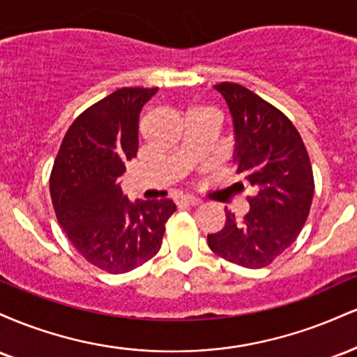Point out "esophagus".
<instances>
[{
  "mask_svg": "<svg viewBox=\"0 0 357 357\" xmlns=\"http://www.w3.org/2000/svg\"><path fill=\"white\" fill-rule=\"evenodd\" d=\"M178 204H184V206H196V204H199V199L191 198V196H184V198L179 199Z\"/></svg>",
  "mask_w": 357,
  "mask_h": 357,
  "instance_id": "esophagus-1",
  "label": "esophagus"
}]
</instances>
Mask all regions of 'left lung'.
<instances>
[{"label": "left lung", "mask_w": 357, "mask_h": 357, "mask_svg": "<svg viewBox=\"0 0 357 357\" xmlns=\"http://www.w3.org/2000/svg\"><path fill=\"white\" fill-rule=\"evenodd\" d=\"M215 89L227 100L235 126L236 174L250 186L243 218L227 213L225 227L208 235L216 255L247 268H261L285 252L304 227L314 198V174L301 134L289 117L240 84Z\"/></svg>", "instance_id": "left-lung-1"}]
</instances>
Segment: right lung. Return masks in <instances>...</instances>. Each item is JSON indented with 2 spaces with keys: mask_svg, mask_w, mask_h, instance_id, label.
<instances>
[{
  "mask_svg": "<svg viewBox=\"0 0 357 357\" xmlns=\"http://www.w3.org/2000/svg\"><path fill=\"white\" fill-rule=\"evenodd\" d=\"M158 87H124L85 109L68 127L53 162L56 220L89 264L109 273L141 267L159 252L171 199L130 203L122 196L126 162L137 154L139 114Z\"/></svg>",
  "mask_w": 357,
  "mask_h": 357,
  "instance_id": "obj_1",
  "label": "right lung"
}]
</instances>
